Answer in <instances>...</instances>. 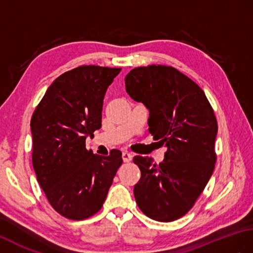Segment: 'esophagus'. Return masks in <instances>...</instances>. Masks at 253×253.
<instances>
[{
  "mask_svg": "<svg viewBox=\"0 0 253 253\" xmlns=\"http://www.w3.org/2000/svg\"><path fill=\"white\" fill-rule=\"evenodd\" d=\"M132 160V154L130 153V152H123V161H124L125 163H129Z\"/></svg>",
  "mask_w": 253,
  "mask_h": 253,
  "instance_id": "obj_1",
  "label": "esophagus"
}]
</instances>
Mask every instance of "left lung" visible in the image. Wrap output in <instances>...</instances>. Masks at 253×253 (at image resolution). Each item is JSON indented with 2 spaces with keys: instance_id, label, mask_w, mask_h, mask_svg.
Listing matches in <instances>:
<instances>
[{
  "instance_id": "left-lung-1",
  "label": "left lung",
  "mask_w": 253,
  "mask_h": 253,
  "mask_svg": "<svg viewBox=\"0 0 253 253\" xmlns=\"http://www.w3.org/2000/svg\"><path fill=\"white\" fill-rule=\"evenodd\" d=\"M126 91L149 109V131L167 151L160 165L134 156L141 178L133 187L140 210L160 222L189 212L213 172L218 132L213 109L195 82L172 67L134 68Z\"/></svg>"
}]
</instances>
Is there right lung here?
I'll return each instance as SVG.
<instances>
[{"label": "right lung", "mask_w": 253, "mask_h": 253, "mask_svg": "<svg viewBox=\"0 0 253 253\" xmlns=\"http://www.w3.org/2000/svg\"><path fill=\"white\" fill-rule=\"evenodd\" d=\"M121 68L81 66L52 82L31 119L32 164L51 207L70 220L97 213L107 198L122 152L86 149L101 127L103 99Z\"/></svg>", "instance_id": "1"}]
</instances>
